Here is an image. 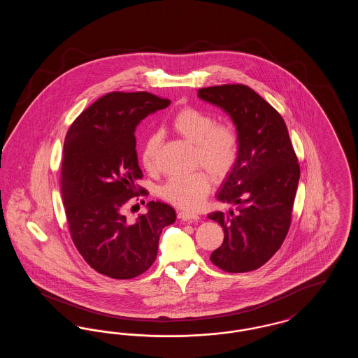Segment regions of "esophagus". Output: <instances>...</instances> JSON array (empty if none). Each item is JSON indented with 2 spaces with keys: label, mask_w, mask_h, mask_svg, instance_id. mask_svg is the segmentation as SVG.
Here are the masks:
<instances>
[{
  "label": "esophagus",
  "mask_w": 358,
  "mask_h": 358,
  "mask_svg": "<svg viewBox=\"0 0 358 358\" xmlns=\"http://www.w3.org/2000/svg\"><path fill=\"white\" fill-rule=\"evenodd\" d=\"M178 219L184 220V222H197L200 219V216L194 212H187V210H180L178 212Z\"/></svg>",
  "instance_id": "obj_1"
}]
</instances>
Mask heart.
Masks as SVG:
<instances>
[{
	"mask_svg": "<svg viewBox=\"0 0 358 358\" xmlns=\"http://www.w3.org/2000/svg\"><path fill=\"white\" fill-rule=\"evenodd\" d=\"M173 130L194 145V161L209 171L215 178L225 177L238 161V138L235 129L227 123H216L215 118L203 110L187 107L180 110L171 120ZM161 134L148 136L141 159L150 173L158 169ZM210 182L204 171L187 176H174L161 187V196L182 209H197L204 203Z\"/></svg>",
	"mask_w": 358,
	"mask_h": 358,
	"instance_id": "heart-1",
	"label": "heart"
}]
</instances>
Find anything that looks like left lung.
<instances>
[{
    "label": "left lung",
    "mask_w": 358,
    "mask_h": 358,
    "mask_svg": "<svg viewBox=\"0 0 358 358\" xmlns=\"http://www.w3.org/2000/svg\"><path fill=\"white\" fill-rule=\"evenodd\" d=\"M197 95L231 117L238 138V161L217 193L222 203L238 205V213L208 215L224 231L210 260L227 273L252 271L287 236L301 174L298 158L280 114L248 85L205 87Z\"/></svg>",
    "instance_id": "1"
}]
</instances>
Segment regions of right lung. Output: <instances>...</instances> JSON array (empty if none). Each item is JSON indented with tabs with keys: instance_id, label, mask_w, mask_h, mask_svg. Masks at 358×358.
Returning a JSON list of instances; mask_svg holds the SVG:
<instances>
[{
	"instance_id": "1",
	"label": "right lung",
	"mask_w": 358,
	"mask_h": 358,
	"mask_svg": "<svg viewBox=\"0 0 358 358\" xmlns=\"http://www.w3.org/2000/svg\"><path fill=\"white\" fill-rule=\"evenodd\" d=\"M169 104L145 91L108 92L73 120L66 136L60 187L69 234L85 262L106 276L145 273L157 257L162 229L176 222V210L159 201L148 203L136 222L123 213L124 205L148 194L138 185L136 127Z\"/></svg>"
}]
</instances>
